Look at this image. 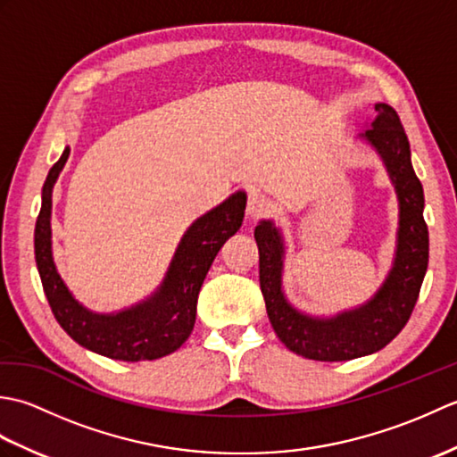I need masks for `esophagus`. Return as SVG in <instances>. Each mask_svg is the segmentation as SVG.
<instances>
[{
    "instance_id": "obj_1",
    "label": "esophagus",
    "mask_w": 457,
    "mask_h": 457,
    "mask_svg": "<svg viewBox=\"0 0 457 457\" xmlns=\"http://www.w3.org/2000/svg\"><path fill=\"white\" fill-rule=\"evenodd\" d=\"M270 202H269V198H265L263 194H259V192H251L249 194V200H247V218L249 220H259V218H263V216H267V213L270 212Z\"/></svg>"
}]
</instances>
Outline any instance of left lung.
Segmentation results:
<instances>
[{
	"instance_id": "8db88e82",
	"label": "left lung",
	"mask_w": 457,
	"mask_h": 457,
	"mask_svg": "<svg viewBox=\"0 0 457 457\" xmlns=\"http://www.w3.org/2000/svg\"><path fill=\"white\" fill-rule=\"evenodd\" d=\"M377 120L363 137L381 154L399 194L401 221L395 265L381 290L361 308L336 318L300 314L280 290L283 241L270 221L255 228L259 283L267 314L290 352L314 361H347L375 353L399 336L409 322L428 269V226L424 221V190L411 162V145L399 113L391 105H375Z\"/></svg>"
}]
</instances>
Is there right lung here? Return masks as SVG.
<instances>
[{
	"label": "right lung",
	"mask_w": 457,
	"mask_h": 457,
	"mask_svg": "<svg viewBox=\"0 0 457 457\" xmlns=\"http://www.w3.org/2000/svg\"><path fill=\"white\" fill-rule=\"evenodd\" d=\"M71 149H64L43 187L35 223V259L43 290L56 322L82 347L120 361H143L169 355L187 342L196 322L200 287L221 245L241 228L245 192H236L184 234L161 288L143 304L120 314H94L74 300L56 273L51 253V196Z\"/></svg>",
	"instance_id": "1"
}]
</instances>
